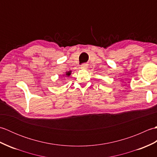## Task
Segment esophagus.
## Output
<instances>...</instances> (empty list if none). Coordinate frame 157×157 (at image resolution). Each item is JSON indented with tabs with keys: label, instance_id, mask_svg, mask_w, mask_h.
<instances>
[{
	"label": "esophagus",
	"instance_id": "34e87169",
	"mask_svg": "<svg viewBox=\"0 0 157 157\" xmlns=\"http://www.w3.org/2000/svg\"><path fill=\"white\" fill-rule=\"evenodd\" d=\"M87 68H88V65H86V64L82 65H81V67H80V69H83V70H86Z\"/></svg>",
	"mask_w": 157,
	"mask_h": 157
}]
</instances>
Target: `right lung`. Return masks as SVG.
<instances>
[{"label": "right lung", "instance_id": "obj_1", "mask_svg": "<svg viewBox=\"0 0 157 157\" xmlns=\"http://www.w3.org/2000/svg\"><path fill=\"white\" fill-rule=\"evenodd\" d=\"M71 71H66L65 74H63L62 76L64 77V78H65V77H69V76H70V75H71ZM62 76H61V77H62Z\"/></svg>", "mask_w": 157, "mask_h": 157}]
</instances>
